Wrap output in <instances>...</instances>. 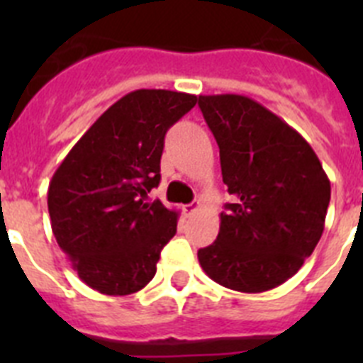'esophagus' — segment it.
<instances>
[{
	"mask_svg": "<svg viewBox=\"0 0 363 363\" xmlns=\"http://www.w3.org/2000/svg\"><path fill=\"white\" fill-rule=\"evenodd\" d=\"M200 201H192V203H189V205H185L184 207V213L187 214V216H192V214L194 213H198V211H200Z\"/></svg>",
	"mask_w": 363,
	"mask_h": 363,
	"instance_id": "obj_1",
	"label": "esophagus"
}]
</instances>
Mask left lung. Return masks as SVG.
I'll list each match as a JSON object with an SVG mask.
<instances>
[{"mask_svg":"<svg viewBox=\"0 0 363 363\" xmlns=\"http://www.w3.org/2000/svg\"><path fill=\"white\" fill-rule=\"evenodd\" d=\"M198 105L234 196L220 214L218 238L198 251L201 269L227 289H274L322 238L331 182L303 136L255 99L213 94Z\"/></svg>","mask_w":363,"mask_h":363,"instance_id":"8db88e82","label":"left lung"}]
</instances>
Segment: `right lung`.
<instances>
[{
  "instance_id": "1",
  "label": "right lung",
  "mask_w": 363,
  "mask_h": 363,
  "mask_svg": "<svg viewBox=\"0 0 363 363\" xmlns=\"http://www.w3.org/2000/svg\"><path fill=\"white\" fill-rule=\"evenodd\" d=\"M196 101L194 94L163 89L129 92L91 125L54 172L47 194L52 233L91 289L125 296L156 274L178 213L147 198L162 178L167 130Z\"/></svg>"
}]
</instances>
